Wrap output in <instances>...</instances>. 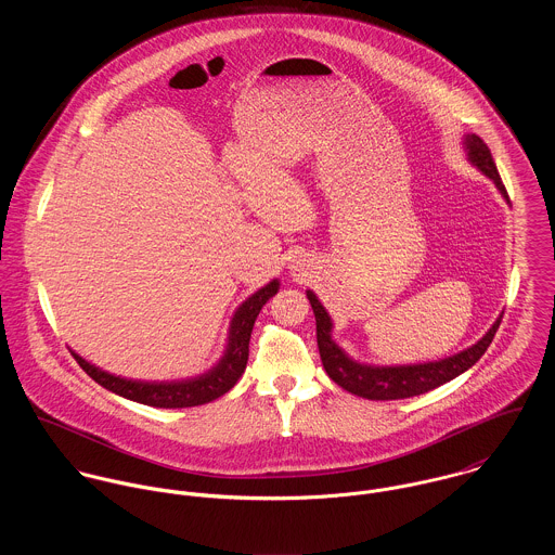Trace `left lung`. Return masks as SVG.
<instances>
[{
	"instance_id": "left-lung-1",
	"label": "left lung",
	"mask_w": 555,
	"mask_h": 555,
	"mask_svg": "<svg viewBox=\"0 0 555 555\" xmlns=\"http://www.w3.org/2000/svg\"><path fill=\"white\" fill-rule=\"evenodd\" d=\"M464 152L468 162L493 181L498 192L511 205L506 188L498 175L495 162L491 158L487 145L476 134H464ZM306 295L317 317L318 350L328 378L337 383L341 389H346L348 393L365 397V399H405V397L421 396L457 378L460 374L468 372L485 354L502 320L500 314L476 344L466 350H460L457 354H451L438 361H427V363L372 365V363L354 361L341 346L335 344L333 320L328 317V312L320 304L314 291H306Z\"/></svg>"
}]
</instances>
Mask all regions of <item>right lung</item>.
<instances>
[{"mask_svg":"<svg viewBox=\"0 0 555 555\" xmlns=\"http://www.w3.org/2000/svg\"><path fill=\"white\" fill-rule=\"evenodd\" d=\"M280 291V280H271L262 288H258L254 295H249L233 314L227 348L220 361L192 378L183 380H134L115 376L102 367H95L93 363L85 361L80 354L73 350V357L79 361L80 367L87 376H91L100 387L108 389L115 396L126 397L145 405L154 408H190V405H203L218 397L229 393L237 385L241 374L247 365L249 354V335L254 328V322L260 314L262 306L275 297Z\"/></svg>","mask_w":555,"mask_h":555,"instance_id":"1","label":"right lung"}]
</instances>
